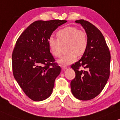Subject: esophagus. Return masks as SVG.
Instances as JSON below:
<instances>
[{
  "label": "esophagus",
  "mask_w": 120,
  "mask_h": 120,
  "mask_svg": "<svg viewBox=\"0 0 120 120\" xmlns=\"http://www.w3.org/2000/svg\"><path fill=\"white\" fill-rule=\"evenodd\" d=\"M61 69H62V70H63L64 71V70H65L67 69V67H66V66H64V65H62Z\"/></svg>",
  "instance_id": "obj_1"
}]
</instances>
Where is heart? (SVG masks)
<instances>
[{
  "label": "heart",
  "mask_w": 120,
  "mask_h": 120,
  "mask_svg": "<svg viewBox=\"0 0 120 120\" xmlns=\"http://www.w3.org/2000/svg\"><path fill=\"white\" fill-rule=\"evenodd\" d=\"M57 39L50 36L48 40L50 51L54 56L61 55L62 46H65L67 54L58 60V63L68 65L73 63L77 55L84 54L87 47V38L86 33L75 26H68L57 33Z\"/></svg>",
  "instance_id": "heart-1"
}]
</instances>
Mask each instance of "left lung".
I'll return each instance as SVG.
<instances>
[{
  "label": "left lung",
  "mask_w": 120,
  "mask_h": 120,
  "mask_svg": "<svg viewBox=\"0 0 120 120\" xmlns=\"http://www.w3.org/2000/svg\"><path fill=\"white\" fill-rule=\"evenodd\" d=\"M80 24L87 35V47L82 56L71 66L76 76L71 81V92L80 100H89L102 91L110 76L111 55L104 36L91 23L84 20ZM82 66L86 71H79Z\"/></svg>",
  "instance_id": "obj_1"
}]
</instances>
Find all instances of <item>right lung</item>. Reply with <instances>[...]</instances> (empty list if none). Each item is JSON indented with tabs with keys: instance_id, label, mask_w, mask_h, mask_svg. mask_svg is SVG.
<instances>
[{
	"instance_id": "add662e5",
	"label": "right lung",
	"mask_w": 120,
	"mask_h": 120,
	"mask_svg": "<svg viewBox=\"0 0 120 120\" xmlns=\"http://www.w3.org/2000/svg\"><path fill=\"white\" fill-rule=\"evenodd\" d=\"M66 20H38L30 24L16 41L12 55L15 79L30 99L41 101L52 94L61 68L50 52L48 40Z\"/></svg>"
}]
</instances>
